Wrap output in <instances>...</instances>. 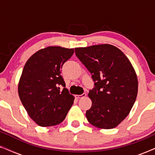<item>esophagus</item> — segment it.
I'll use <instances>...</instances> for the list:
<instances>
[{
	"label": "esophagus",
	"instance_id": "34e87169",
	"mask_svg": "<svg viewBox=\"0 0 155 155\" xmlns=\"http://www.w3.org/2000/svg\"><path fill=\"white\" fill-rule=\"evenodd\" d=\"M86 97V93H82V94H78V95H75V97L76 99H80L82 98V97Z\"/></svg>",
	"mask_w": 155,
	"mask_h": 155
}]
</instances>
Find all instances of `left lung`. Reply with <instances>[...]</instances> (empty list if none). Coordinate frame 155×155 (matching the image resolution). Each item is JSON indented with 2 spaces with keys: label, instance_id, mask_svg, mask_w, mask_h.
Listing matches in <instances>:
<instances>
[{
  "label": "left lung",
  "instance_id": "1",
  "mask_svg": "<svg viewBox=\"0 0 155 155\" xmlns=\"http://www.w3.org/2000/svg\"><path fill=\"white\" fill-rule=\"evenodd\" d=\"M75 52L94 82L88 94L92 102L86 111L88 121L99 128H115L128 115L137 97L138 82L132 64L110 44L75 48Z\"/></svg>",
  "mask_w": 155,
  "mask_h": 155
}]
</instances>
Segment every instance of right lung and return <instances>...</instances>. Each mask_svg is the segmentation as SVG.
<instances>
[{"label": "right lung", "instance_id": "add662e5", "mask_svg": "<svg viewBox=\"0 0 155 155\" xmlns=\"http://www.w3.org/2000/svg\"><path fill=\"white\" fill-rule=\"evenodd\" d=\"M73 54V48L49 46L38 51L25 63L19 97L29 116L40 126L61 124L73 105L75 98L65 88L61 73Z\"/></svg>", "mask_w": 155, "mask_h": 155}]
</instances>
